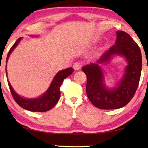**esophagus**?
Masks as SVG:
<instances>
[{
  "mask_svg": "<svg viewBox=\"0 0 148 148\" xmlns=\"http://www.w3.org/2000/svg\"><path fill=\"white\" fill-rule=\"evenodd\" d=\"M73 69L77 71L79 69H80L81 68H82V62H75V63L73 64Z\"/></svg>",
  "mask_w": 148,
  "mask_h": 148,
  "instance_id": "obj_1",
  "label": "esophagus"
}]
</instances>
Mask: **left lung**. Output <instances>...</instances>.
I'll return each instance as SVG.
<instances>
[{
  "label": "left lung",
  "mask_w": 148,
  "mask_h": 148,
  "mask_svg": "<svg viewBox=\"0 0 148 148\" xmlns=\"http://www.w3.org/2000/svg\"><path fill=\"white\" fill-rule=\"evenodd\" d=\"M114 54L124 56L128 65L119 86L109 90L103 84V77L98 64L108 62ZM141 66L142 58L139 46L126 32L117 31L115 44L101 56L97 63H91L82 68L87 76L86 90L89 100L94 106L104 110L125 106L136 92L140 80Z\"/></svg>",
  "instance_id": "8db88e82"
}]
</instances>
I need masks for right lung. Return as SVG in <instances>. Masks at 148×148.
<instances>
[{"label":"right lung","mask_w":148,"mask_h":148,"mask_svg":"<svg viewBox=\"0 0 148 148\" xmlns=\"http://www.w3.org/2000/svg\"><path fill=\"white\" fill-rule=\"evenodd\" d=\"M21 40V38H19L9 50L7 54L6 63L9 59V55L14 50V48L18 45ZM73 71V69L70 67L58 72L54 77L51 85L45 94L40 96V98L36 99H25L21 98V96L16 94V92L13 90L9 81L7 80V82L13 98L19 106L25 110L32 111V112H46L53 108L58 102L60 97V86H61L64 79L70 75ZM6 74H7V69H6Z\"/></svg>","instance_id":"obj_1"}]
</instances>
